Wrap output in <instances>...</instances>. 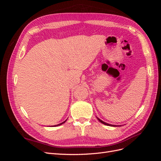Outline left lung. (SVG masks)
Returning a JSON list of instances; mask_svg holds the SVG:
<instances>
[{"label": "left lung", "instance_id": "obj_1", "mask_svg": "<svg viewBox=\"0 0 161 161\" xmlns=\"http://www.w3.org/2000/svg\"><path fill=\"white\" fill-rule=\"evenodd\" d=\"M97 118V119H98L101 123H102V124H105V125H109V126H114V127H115V126H118V125H111V124H108V123H105V122H104L103 121H102V120H101L99 118Z\"/></svg>", "mask_w": 161, "mask_h": 161}]
</instances>
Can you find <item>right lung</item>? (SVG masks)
I'll list each match as a JSON object with an SVG mask.
<instances>
[{"instance_id": "right-lung-1", "label": "right lung", "mask_w": 161, "mask_h": 161, "mask_svg": "<svg viewBox=\"0 0 161 161\" xmlns=\"http://www.w3.org/2000/svg\"><path fill=\"white\" fill-rule=\"evenodd\" d=\"M66 120L67 119H66L64 121H63V122L62 123H61V124H58V125H53V126H58V125H62V124H64V123H65L66 122Z\"/></svg>"}]
</instances>
